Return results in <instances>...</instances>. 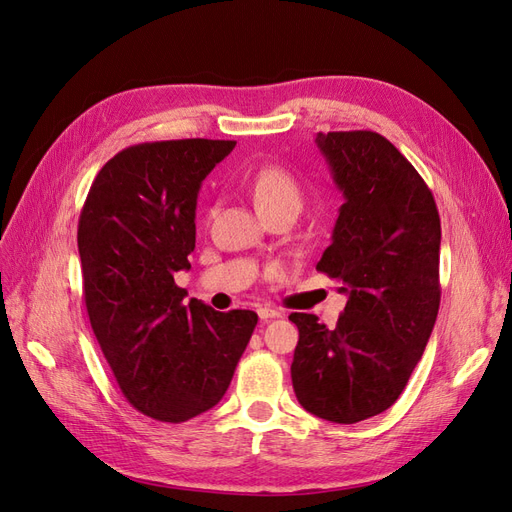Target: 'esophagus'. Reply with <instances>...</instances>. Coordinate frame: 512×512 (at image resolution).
<instances>
[{
	"label": "esophagus",
	"mask_w": 512,
	"mask_h": 512,
	"mask_svg": "<svg viewBox=\"0 0 512 512\" xmlns=\"http://www.w3.org/2000/svg\"><path fill=\"white\" fill-rule=\"evenodd\" d=\"M258 316H260V320H271V318H280L282 312H277V309H273V307H260Z\"/></svg>",
	"instance_id": "1"
}]
</instances>
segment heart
<instances>
[{
  "instance_id": "obj_1",
  "label": "heart",
  "mask_w": 512,
  "mask_h": 512,
  "mask_svg": "<svg viewBox=\"0 0 512 512\" xmlns=\"http://www.w3.org/2000/svg\"><path fill=\"white\" fill-rule=\"evenodd\" d=\"M250 192L254 196V203L260 213H269L280 207H294L301 209L303 192L299 181L288 173L286 168L267 164L260 166L256 173L250 177Z\"/></svg>"
}]
</instances>
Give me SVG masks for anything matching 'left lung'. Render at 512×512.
Returning a JSON list of instances; mask_svg holds the SVG:
<instances>
[{
  "instance_id": "8db88e82",
  "label": "left lung",
  "mask_w": 512,
  "mask_h": 512,
  "mask_svg": "<svg viewBox=\"0 0 512 512\" xmlns=\"http://www.w3.org/2000/svg\"><path fill=\"white\" fill-rule=\"evenodd\" d=\"M344 205L316 269L348 294L335 329L294 312L299 404L352 425L391 408L421 361L440 307V215L416 168L371 130L318 132Z\"/></svg>"
}]
</instances>
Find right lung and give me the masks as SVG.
<instances>
[{"instance_id": "1", "label": "right lung", "mask_w": 512, "mask_h": 512, "mask_svg": "<svg viewBox=\"0 0 512 512\" xmlns=\"http://www.w3.org/2000/svg\"><path fill=\"white\" fill-rule=\"evenodd\" d=\"M235 145L183 138L123 149L91 183L79 218L91 329L123 397L162 423L218 404L258 322L250 309L183 303L175 284L196 245L200 183Z\"/></svg>"}]
</instances>
